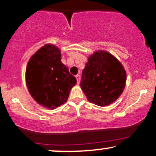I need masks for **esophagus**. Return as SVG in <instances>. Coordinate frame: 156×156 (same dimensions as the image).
Wrapping results in <instances>:
<instances>
[{"label":"esophagus","instance_id":"1","mask_svg":"<svg viewBox=\"0 0 156 156\" xmlns=\"http://www.w3.org/2000/svg\"><path fill=\"white\" fill-rule=\"evenodd\" d=\"M75 77L76 79V82H77V84H79V83H80V76L79 75V74H76V75L75 76Z\"/></svg>","mask_w":156,"mask_h":156}]
</instances>
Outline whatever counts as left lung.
<instances>
[{"instance_id": "1", "label": "left lung", "mask_w": 156, "mask_h": 156, "mask_svg": "<svg viewBox=\"0 0 156 156\" xmlns=\"http://www.w3.org/2000/svg\"><path fill=\"white\" fill-rule=\"evenodd\" d=\"M126 82V72L120 61L107 51L97 50L88 57L80 87L89 102L107 106L121 95Z\"/></svg>"}]
</instances>
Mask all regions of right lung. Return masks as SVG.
Returning <instances> with one entry per match:
<instances>
[{
  "mask_svg": "<svg viewBox=\"0 0 156 156\" xmlns=\"http://www.w3.org/2000/svg\"><path fill=\"white\" fill-rule=\"evenodd\" d=\"M61 50L45 44L30 58L25 82L30 94L44 107L54 109L67 102L76 80L61 62Z\"/></svg>",
  "mask_w": 156,
  "mask_h": 156,
  "instance_id": "add662e5",
  "label": "right lung"
}]
</instances>
